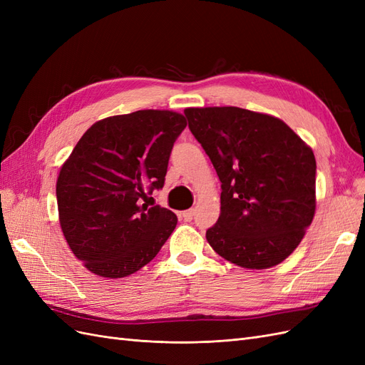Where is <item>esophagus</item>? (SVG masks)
Listing matches in <instances>:
<instances>
[{
  "mask_svg": "<svg viewBox=\"0 0 365 365\" xmlns=\"http://www.w3.org/2000/svg\"><path fill=\"white\" fill-rule=\"evenodd\" d=\"M181 216H182V219L185 220V222H190V220H192L193 216H195V212H193L192 208H190V210H185V212L181 213Z\"/></svg>",
  "mask_w": 365,
  "mask_h": 365,
  "instance_id": "1",
  "label": "esophagus"
}]
</instances>
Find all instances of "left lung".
<instances>
[{"mask_svg": "<svg viewBox=\"0 0 365 365\" xmlns=\"http://www.w3.org/2000/svg\"><path fill=\"white\" fill-rule=\"evenodd\" d=\"M195 138L220 181V215L205 237L220 257L250 269L282 263L315 215L312 149L272 115L236 106L187 108Z\"/></svg>", "mask_w": 365, "mask_h": 365, "instance_id": "obj_1", "label": "left lung"}]
</instances>
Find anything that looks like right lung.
Here are the masks:
<instances>
[{
	"mask_svg": "<svg viewBox=\"0 0 365 365\" xmlns=\"http://www.w3.org/2000/svg\"><path fill=\"white\" fill-rule=\"evenodd\" d=\"M185 126L184 115L158 109L108 117L85 132L63 163L56 182L61 228L96 275L134 274L172 235L178 217L148 200L163 189Z\"/></svg>",
	"mask_w": 365,
	"mask_h": 365,
	"instance_id": "obj_1",
	"label": "right lung"
}]
</instances>
